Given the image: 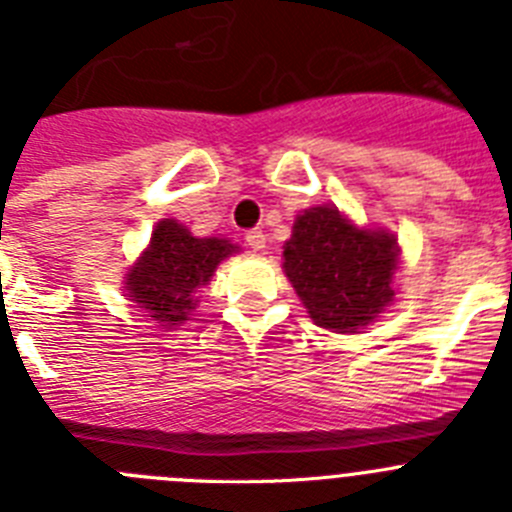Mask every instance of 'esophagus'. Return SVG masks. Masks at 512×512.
I'll return each instance as SVG.
<instances>
[{
    "label": "esophagus",
    "mask_w": 512,
    "mask_h": 512,
    "mask_svg": "<svg viewBox=\"0 0 512 512\" xmlns=\"http://www.w3.org/2000/svg\"><path fill=\"white\" fill-rule=\"evenodd\" d=\"M245 239H247V245H250L255 252H260L262 247H265V242H267V237H265V232H262V229H250V232L245 234Z\"/></svg>",
    "instance_id": "obj_1"
}]
</instances>
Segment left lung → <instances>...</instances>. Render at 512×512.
Listing matches in <instances>:
<instances>
[{"label":"left lung","mask_w":512,"mask_h":512,"mask_svg":"<svg viewBox=\"0 0 512 512\" xmlns=\"http://www.w3.org/2000/svg\"><path fill=\"white\" fill-rule=\"evenodd\" d=\"M283 257L285 275L324 329H359L393 301V234L352 227L334 206L298 216Z\"/></svg>","instance_id":"8db88e82"}]
</instances>
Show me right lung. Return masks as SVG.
<instances>
[{
    "label": "right lung",
    "mask_w": 512,
    "mask_h": 512,
    "mask_svg": "<svg viewBox=\"0 0 512 512\" xmlns=\"http://www.w3.org/2000/svg\"><path fill=\"white\" fill-rule=\"evenodd\" d=\"M232 252L237 247L227 239H196L186 227L165 219L153 232L150 250L127 278V293L158 324L186 321L193 308V293L206 285L214 267Z\"/></svg>",
    "instance_id": "add662e5"
}]
</instances>
